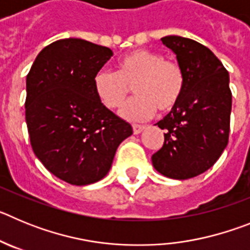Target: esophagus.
<instances>
[{"mask_svg": "<svg viewBox=\"0 0 250 250\" xmlns=\"http://www.w3.org/2000/svg\"><path fill=\"white\" fill-rule=\"evenodd\" d=\"M145 127L143 126V125H132V131H134V134H135V135H138V134H140L141 131H143V130H144Z\"/></svg>", "mask_w": 250, "mask_h": 250, "instance_id": "obj_1", "label": "esophagus"}]
</instances>
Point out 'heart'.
Wrapping results in <instances>:
<instances>
[{
  "label": "heart",
  "mask_w": 250,
  "mask_h": 250,
  "mask_svg": "<svg viewBox=\"0 0 250 250\" xmlns=\"http://www.w3.org/2000/svg\"><path fill=\"white\" fill-rule=\"evenodd\" d=\"M184 83V72L178 63L143 48L121 57L118 71L100 70L94 77L95 94L109 109L120 106L134 86L136 96L119 110L121 118L129 121L147 120L158 109L161 112L175 109Z\"/></svg>",
  "instance_id": "heart-1"
}]
</instances>
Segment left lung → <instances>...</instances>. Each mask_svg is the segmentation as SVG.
<instances>
[{
	"instance_id": "left-lung-1",
	"label": "left lung",
	"mask_w": 250,
	"mask_h": 250,
	"mask_svg": "<svg viewBox=\"0 0 250 250\" xmlns=\"http://www.w3.org/2000/svg\"><path fill=\"white\" fill-rule=\"evenodd\" d=\"M184 72L182 99L163 120L164 145L151 156L161 175L187 180L215 164L228 145L231 92L229 74L208 47L182 36H165Z\"/></svg>"
}]
</instances>
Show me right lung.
<instances>
[{
    "mask_svg": "<svg viewBox=\"0 0 250 250\" xmlns=\"http://www.w3.org/2000/svg\"><path fill=\"white\" fill-rule=\"evenodd\" d=\"M112 51L81 39L46 46L26 77V124L43 167L72 185L96 183L109 173L129 123L103 105L94 77Z\"/></svg>",
    "mask_w": 250,
    "mask_h": 250,
    "instance_id": "1",
    "label": "right lung"
}]
</instances>
